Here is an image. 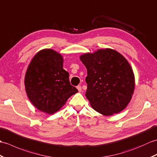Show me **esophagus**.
<instances>
[{
	"instance_id": "esophagus-1",
	"label": "esophagus",
	"mask_w": 157,
	"mask_h": 157,
	"mask_svg": "<svg viewBox=\"0 0 157 157\" xmlns=\"http://www.w3.org/2000/svg\"><path fill=\"white\" fill-rule=\"evenodd\" d=\"M76 88H77V89H78V90L79 92H81V90H82V87H81V86H79V85H78V86H76Z\"/></svg>"
}]
</instances>
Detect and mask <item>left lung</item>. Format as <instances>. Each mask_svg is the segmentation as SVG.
Wrapping results in <instances>:
<instances>
[{
    "label": "left lung",
    "instance_id": "left-lung-1",
    "mask_svg": "<svg viewBox=\"0 0 157 157\" xmlns=\"http://www.w3.org/2000/svg\"><path fill=\"white\" fill-rule=\"evenodd\" d=\"M87 69L86 97L90 106L105 116L124 110L135 87L134 74L124 56L106 48L80 56Z\"/></svg>",
    "mask_w": 157,
    "mask_h": 157
}]
</instances>
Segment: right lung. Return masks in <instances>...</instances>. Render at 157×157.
<instances>
[{"label":"right lung","instance_id":"obj_1","mask_svg":"<svg viewBox=\"0 0 157 157\" xmlns=\"http://www.w3.org/2000/svg\"><path fill=\"white\" fill-rule=\"evenodd\" d=\"M62 56L52 49H44L34 56L25 76V91L38 110L53 114L78 92L71 85L69 73L63 68Z\"/></svg>","mask_w":157,"mask_h":157}]
</instances>
